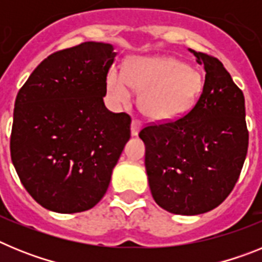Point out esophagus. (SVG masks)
I'll use <instances>...</instances> for the list:
<instances>
[{"label": "esophagus", "instance_id": "obj_1", "mask_svg": "<svg viewBox=\"0 0 262 262\" xmlns=\"http://www.w3.org/2000/svg\"><path fill=\"white\" fill-rule=\"evenodd\" d=\"M140 128H142V123H140L139 120L134 119L133 122H131V135L133 136L138 135L139 131H140Z\"/></svg>", "mask_w": 262, "mask_h": 262}]
</instances>
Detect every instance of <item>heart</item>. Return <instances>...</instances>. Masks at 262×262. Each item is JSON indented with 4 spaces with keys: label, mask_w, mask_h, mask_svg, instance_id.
I'll return each mask as SVG.
<instances>
[{
    "label": "heart",
    "mask_w": 262,
    "mask_h": 262,
    "mask_svg": "<svg viewBox=\"0 0 262 262\" xmlns=\"http://www.w3.org/2000/svg\"><path fill=\"white\" fill-rule=\"evenodd\" d=\"M108 97L117 105H126L133 90L140 92V108L157 120L177 119L193 107L203 88L195 68L168 56L134 57L126 75L111 68L106 78Z\"/></svg>",
    "instance_id": "obj_1"
}]
</instances>
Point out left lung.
Wrapping results in <instances>:
<instances>
[{"mask_svg":"<svg viewBox=\"0 0 262 262\" xmlns=\"http://www.w3.org/2000/svg\"><path fill=\"white\" fill-rule=\"evenodd\" d=\"M189 51L206 71L200 99L184 117L139 133L155 202L177 215L203 214L230 195L249 138L242 90L216 57Z\"/></svg>","mask_w":262,"mask_h":262,"instance_id":"obj_1","label":"left lung"}]
</instances>
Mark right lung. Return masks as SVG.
<instances>
[{
	"instance_id": "add662e5",
	"label": "right lung",
	"mask_w": 262,
	"mask_h": 262,
	"mask_svg": "<svg viewBox=\"0 0 262 262\" xmlns=\"http://www.w3.org/2000/svg\"><path fill=\"white\" fill-rule=\"evenodd\" d=\"M117 52L85 41L39 64L15 98L10 155L20 182L45 209L86 211L102 200L131 133L126 113L103 103Z\"/></svg>"
}]
</instances>
